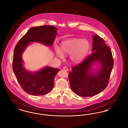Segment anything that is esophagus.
Listing matches in <instances>:
<instances>
[{
	"label": "esophagus",
	"instance_id": "esophagus-1",
	"mask_svg": "<svg viewBox=\"0 0 128 128\" xmlns=\"http://www.w3.org/2000/svg\"><path fill=\"white\" fill-rule=\"evenodd\" d=\"M63 70H68V68L67 67H63Z\"/></svg>",
	"mask_w": 128,
	"mask_h": 128
}]
</instances>
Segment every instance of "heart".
<instances>
[{
	"label": "heart",
	"mask_w": 128,
	"mask_h": 128,
	"mask_svg": "<svg viewBox=\"0 0 128 128\" xmlns=\"http://www.w3.org/2000/svg\"><path fill=\"white\" fill-rule=\"evenodd\" d=\"M90 42L83 38H70L63 41L60 49L54 48L56 56L63 58L64 54H70V59L74 63H79L86 57L90 49Z\"/></svg>",
	"instance_id": "b5f03b06"
}]
</instances>
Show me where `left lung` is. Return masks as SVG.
Here are the masks:
<instances>
[{"label":"left lung","mask_w":128,"mask_h":128,"mask_svg":"<svg viewBox=\"0 0 128 128\" xmlns=\"http://www.w3.org/2000/svg\"><path fill=\"white\" fill-rule=\"evenodd\" d=\"M92 38L91 54L72 68L68 75L72 90L83 97L94 96L105 89L114 65L110 48L104 40L96 34ZM94 66L98 67L96 70Z\"/></svg>","instance_id":"left-lung-1"}]
</instances>
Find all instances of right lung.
Listing matches in <instances>:
<instances>
[{
  "label": "right lung",
  "instance_id": "obj_1",
  "mask_svg": "<svg viewBox=\"0 0 128 128\" xmlns=\"http://www.w3.org/2000/svg\"><path fill=\"white\" fill-rule=\"evenodd\" d=\"M58 30L53 26L31 28L15 46L13 70L23 90L30 95L41 96L50 92L54 87V77L60 70L45 66L37 71H29L24 66L22 54L32 42H38L51 47L58 35Z\"/></svg>",
  "mask_w": 128,
  "mask_h": 128
}]
</instances>
